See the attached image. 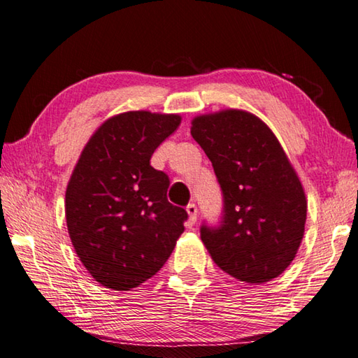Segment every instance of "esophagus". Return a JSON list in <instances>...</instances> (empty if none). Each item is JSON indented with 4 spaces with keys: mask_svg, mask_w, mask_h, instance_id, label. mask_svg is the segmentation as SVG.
Here are the masks:
<instances>
[{
    "mask_svg": "<svg viewBox=\"0 0 358 358\" xmlns=\"http://www.w3.org/2000/svg\"><path fill=\"white\" fill-rule=\"evenodd\" d=\"M187 214H189V220H190L192 224L196 222V218H198V208H196L195 203H190L189 206H187Z\"/></svg>",
    "mask_w": 358,
    "mask_h": 358,
    "instance_id": "esophagus-1",
    "label": "esophagus"
}]
</instances>
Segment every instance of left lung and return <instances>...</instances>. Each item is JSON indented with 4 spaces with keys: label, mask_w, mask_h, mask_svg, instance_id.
<instances>
[{
    "label": "left lung",
    "mask_w": 358,
    "mask_h": 358,
    "mask_svg": "<svg viewBox=\"0 0 358 358\" xmlns=\"http://www.w3.org/2000/svg\"><path fill=\"white\" fill-rule=\"evenodd\" d=\"M190 131L223 193L220 227H201L210 258L245 283L277 278L296 258L306 222L303 187L277 136L243 110L196 116Z\"/></svg>",
    "instance_id": "left-lung-1"
}]
</instances>
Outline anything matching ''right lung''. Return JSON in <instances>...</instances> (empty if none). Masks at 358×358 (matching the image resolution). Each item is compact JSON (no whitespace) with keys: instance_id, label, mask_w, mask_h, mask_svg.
Here are the masks:
<instances>
[{"instance_id":"add662e5","label":"right lung","mask_w":358,"mask_h":358,"mask_svg":"<svg viewBox=\"0 0 358 358\" xmlns=\"http://www.w3.org/2000/svg\"><path fill=\"white\" fill-rule=\"evenodd\" d=\"M179 115L127 111L86 143L66 190L72 245L92 278L130 291L160 271L184 233L187 212L168 201V176L150 166Z\"/></svg>"}]
</instances>
